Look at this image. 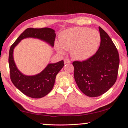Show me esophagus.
<instances>
[{"label": "esophagus", "instance_id": "34e87169", "mask_svg": "<svg viewBox=\"0 0 128 128\" xmlns=\"http://www.w3.org/2000/svg\"><path fill=\"white\" fill-rule=\"evenodd\" d=\"M64 64H69V63H70V60H69V59L68 58H65L64 59Z\"/></svg>", "mask_w": 128, "mask_h": 128}]
</instances>
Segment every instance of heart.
Returning <instances> with one entry per match:
<instances>
[{
  "mask_svg": "<svg viewBox=\"0 0 128 128\" xmlns=\"http://www.w3.org/2000/svg\"><path fill=\"white\" fill-rule=\"evenodd\" d=\"M59 43L55 44V49L64 54L70 50L73 59L84 60L90 58L97 51L101 42V36L96 30L86 27H74L64 31L59 36Z\"/></svg>",
  "mask_w": 128,
  "mask_h": 128,
  "instance_id": "b5f03b06",
  "label": "heart"
}]
</instances>
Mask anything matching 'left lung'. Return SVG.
Returning <instances> with one entry per match:
<instances>
[{
  "label": "left lung",
  "instance_id": "1",
  "mask_svg": "<svg viewBox=\"0 0 128 128\" xmlns=\"http://www.w3.org/2000/svg\"><path fill=\"white\" fill-rule=\"evenodd\" d=\"M101 42L96 54L87 60L74 61V80L81 92L88 97H95L107 92L116 82L120 57L111 38L98 27Z\"/></svg>",
  "mask_w": 128,
  "mask_h": 128
}]
</instances>
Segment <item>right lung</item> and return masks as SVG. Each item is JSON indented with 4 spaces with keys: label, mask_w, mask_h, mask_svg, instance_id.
<instances>
[{
    "label": "right lung",
    "mask_w": 128,
    "mask_h": 128,
    "mask_svg": "<svg viewBox=\"0 0 128 128\" xmlns=\"http://www.w3.org/2000/svg\"><path fill=\"white\" fill-rule=\"evenodd\" d=\"M56 34L55 30L50 28H27L12 45L9 50L10 79L16 87L21 92L33 98H40L47 95L53 88L55 78L59 72L64 67V60L55 64H49L41 72L34 76H26L19 71L13 58V50L16 46L26 38H38L54 46Z\"/></svg>",
    "instance_id": "obj_1"
}]
</instances>
